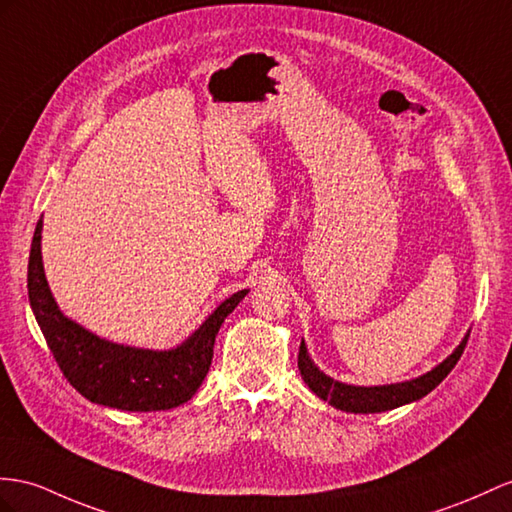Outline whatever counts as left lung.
<instances>
[{
	"label": "left lung",
	"instance_id": "obj_1",
	"mask_svg": "<svg viewBox=\"0 0 512 512\" xmlns=\"http://www.w3.org/2000/svg\"><path fill=\"white\" fill-rule=\"evenodd\" d=\"M469 333L461 339L452 355L443 359L439 365H435L430 372L411 378L404 383H391V385H374V387H361V385H348L342 381H335L329 374H324L316 363L311 361L305 339L300 342L298 350V370L303 381L309 385V389L316 393L318 398L326 400L331 406L346 413H383L398 409L402 404L415 402L424 398L426 393L435 389L445 376L452 372L456 361L461 359Z\"/></svg>",
	"mask_w": 512,
	"mask_h": 512
}]
</instances>
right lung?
Segmentation results:
<instances>
[{
    "instance_id": "add662e5",
    "label": "right lung",
    "mask_w": 512,
    "mask_h": 512,
    "mask_svg": "<svg viewBox=\"0 0 512 512\" xmlns=\"http://www.w3.org/2000/svg\"><path fill=\"white\" fill-rule=\"evenodd\" d=\"M43 220H38L30 264L28 296L34 318L67 381L95 404L119 411H166L188 402L209 372L222 322L248 290L235 292L207 316L186 342L168 350L110 342L60 311L43 268Z\"/></svg>"
}]
</instances>
